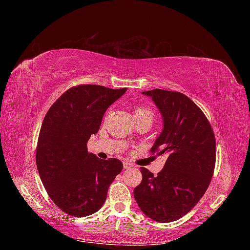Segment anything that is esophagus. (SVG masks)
I'll list each match as a JSON object with an SVG mask.
<instances>
[{
	"label": "esophagus",
	"instance_id": "34e87169",
	"mask_svg": "<svg viewBox=\"0 0 250 250\" xmlns=\"http://www.w3.org/2000/svg\"><path fill=\"white\" fill-rule=\"evenodd\" d=\"M131 166H132V164L129 163L128 161H124V167L125 168H129V167H131Z\"/></svg>",
	"mask_w": 250,
	"mask_h": 250
}]
</instances>
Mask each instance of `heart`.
Masks as SVG:
<instances>
[{
  "instance_id": "b5f03b06",
  "label": "heart",
  "mask_w": 250,
  "mask_h": 250,
  "mask_svg": "<svg viewBox=\"0 0 250 250\" xmlns=\"http://www.w3.org/2000/svg\"><path fill=\"white\" fill-rule=\"evenodd\" d=\"M134 116H136V117L149 116V117H151V118H153L152 111L149 108L144 107V106H136L134 109Z\"/></svg>"
}]
</instances>
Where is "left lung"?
I'll use <instances>...</instances> for the list:
<instances>
[{"instance_id":"left-lung-1","label":"left lung","mask_w":250,"mask_h":250,"mask_svg":"<svg viewBox=\"0 0 250 250\" xmlns=\"http://www.w3.org/2000/svg\"><path fill=\"white\" fill-rule=\"evenodd\" d=\"M143 93L151 97L164 121L150 152L167 159L157 176L141 167L134 199L147 217L171 222L189 213L208 188L216 163L215 134L203 111L184 93L162 89Z\"/></svg>"}]
</instances>
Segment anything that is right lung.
<instances>
[{
  "label": "right lung",
  "instance_id": "add662e5",
  "mask_svg": "<svg viewBox=\"0 0 250 250\" xmlns=\"http://www.w3.org/2000/svg\"><path fill=\"white\" fill-rule=\"evenodd\" d=\"M126 91L99 84H78L63 93L47 111L36 146V167L52 202L74 217L98 211L107 198L122 162L100 160L87 143L97 134L106 109Z\"/></svg>",
  "mask_w": 250,
  "mask_h": 250
}]
</instances>
